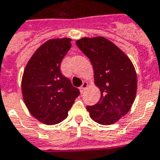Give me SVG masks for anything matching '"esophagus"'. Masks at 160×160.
<instances>
[{
    "label": "esophagus",
    "mask_w": 160,
    "mask_h": 160,
    "mask_svg": "<svg viewBox=\"0 0 160 160\" xmlns=\"http://www.w3.org/2000/svg\"><path fill=\"white\" fill-rule=\"evenodd\" d=\"M87 87H88V82H86V81H84V82H82V86L80 87V92H81V93L83 92H84V90H85Z\"/></svg>",
    "instance_id": "34e87169"
}]
</instances>
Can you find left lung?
<instances>
[{
	"mask_svg": "<svg viewBox=\"0 0 160 160\" xmlns=\"http://www.w3.org/2000/svg\"><path fill=\"white\" fill-rule=\"evenodd\" d=\"M92 64L94 83L100 90L99 101L87 107L90 116L101 125H111L126 115L132 107L138 89V77L132 62L104 37L77 40Z\"/></svg>",
	"mask_w": 160,
	"mask_h": 160,
	"instance_id": "left-lung-1",
	"label": "left lung"
}]
</instances>
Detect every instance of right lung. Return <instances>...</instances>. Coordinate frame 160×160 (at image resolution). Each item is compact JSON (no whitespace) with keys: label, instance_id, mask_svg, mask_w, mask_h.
<instances>
[{"label":"right lung","instance_id":"1","mask_svg":"<svg viewBox=\"0 0 160 160\" xmlns=\"http://www.w3.org/2000/svg\"><path fill=\"white\" fill-rule=\"evenodd\" d=\"M71 38H52L42 44L29 60L22 74V98L38 122L54 125L68 117L79 90L61 72V63L71 48Z\"/></svg>","mask_w":160,"mask_h":160}]
</instances>
